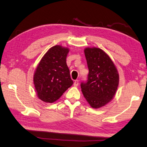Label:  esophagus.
Listing matches in <instances>:
<instances>
[{
  "instance_id": "obj_1",
  "label": "esophagus",
  "mask_w": 147,
  "mask_h": 147,
  "mask_svg": "<svg viewBox=\"0 0 147 147\" xmlns=\"http://www.w3.org/2000/svg\"><path fill=\"white\" fill-rule=\"evenodd\" d=\"M79 85V80H76L74 82V87H77L78 85Z\"/></svg>"
}]
</instances>
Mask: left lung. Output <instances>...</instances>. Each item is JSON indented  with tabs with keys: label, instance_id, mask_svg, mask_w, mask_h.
Segmentation results:
<instances>
[{
	"label": "left lung",
	"instance_id": "obj_1",
	"mask_svg": "<svg viewBox=\"0 0 147 147\" xmlns=\"http://www.w3.org/2000/svg\"><path fill=\"white\" fill-rule=\"evenodd\" d=\"M89 73L82 92L93 108H99L113 99L119 83V74L113 62L101 49L88 47L84 50Z\"/></svg>",
	"mask_w": 147,
	"mask_h": 147
}]
</instances>
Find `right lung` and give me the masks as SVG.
I'll list each match as a JSON object with an SVG mask.
<instances>
[{
  "instance_id": "1",
  "label": "right lung",
  "mask_w": 147,
  "mask_h": 147,
  "mask_svg": "<svg viewBox=\"0 0 147 147\" xmlns=\"http://www.w3.org/2000/svg\"><path fill=\"white\" fill-rule=\"evenodd\" d=\"M68 48L55 45L49 49L40 60L34 74L37 97L45 102L58 100L73 84L66 64Z\"/></svg>"
}]
</instances>
